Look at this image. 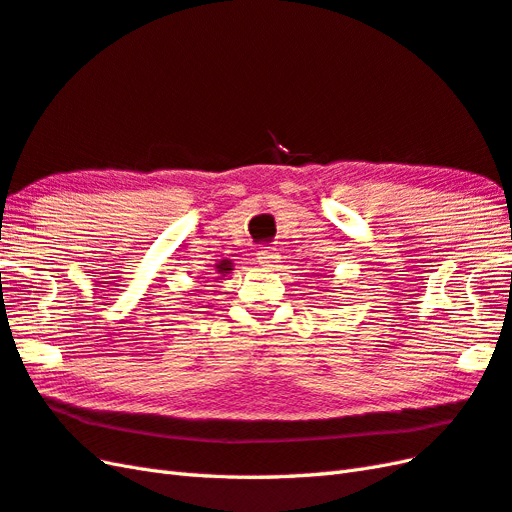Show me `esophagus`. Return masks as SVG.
<instances>
[{
    "label": "esophagus",
    "mask_w": 512,
    "mask_h": 512,
    "mask_svg": "<svg viewBox=\"0 0 512 512\" xmlns=\"http://www.w3.org/2000/svg\"><path fill=\"white\" fill-rule=\"evenodd\" d=\"M257 261L264 268H275L279 261V255H277V251H270V248H261V251H257Z\"/></svg>",
    "instance_id": "obj_1"
}]
</instances>
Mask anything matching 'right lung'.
I'll return each instance as SVG.
<instances>
[{"label":"right lung","mask_w":512,"mask_h":512,"mask_svg":"<svg viewBox=\"0 0 512 512\" xmlns=\"http://www.w3.org/2000/svg\"><path fill=\"white\" fill-rule=\"evenodd\" d=\"M216 268H218V272H220V275H222V277H224V275H227V272H229V270H233V268H231V261H227V259H222V261H220V264H218Z\"/></svg>","instance_id":"obj_1"}]
</instances>
